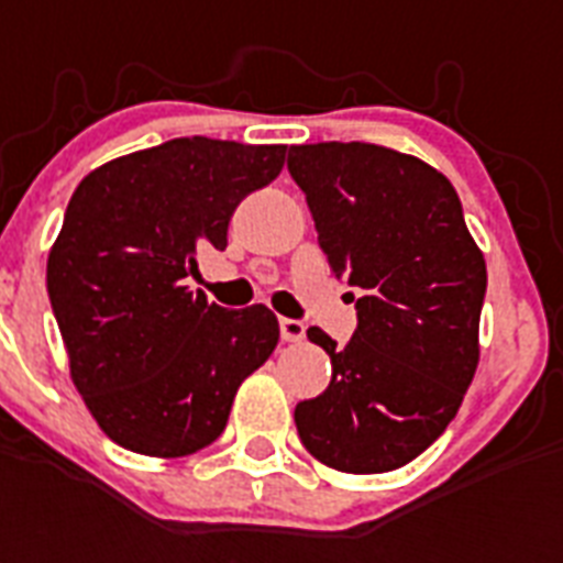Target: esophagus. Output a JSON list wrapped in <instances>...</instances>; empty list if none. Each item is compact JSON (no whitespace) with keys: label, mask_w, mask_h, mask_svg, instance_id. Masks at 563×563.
Here are the masks:
<instances>
[{"label":"esophagus","mask_w":563,"mask_h":563,"mask_svg":"<svg viewBox=\"0 0 563 563\" xmlns=\"http://www.w3.org/2000/svg\"><path fill=\"white\" fill-rule=\"evenodd\" d=\"M303 333H307L303 321H295V318H280L283 342H300V339H303Z\"/></svg>","instance_id":"obj_1"}]
</instances>
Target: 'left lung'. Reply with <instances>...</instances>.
<instances>
[{
	"label": "left lung",
	"mask_w": 563,
	"mask_h": 563,
	"mask_svg": "<svg viewBox=\"0 0 563 563\" xmlns=\"http://www.w3.org/2000/svg\"><path fill=\"white\" fill-rule=\"evenodd\" d=\"M289 172L339 280L362 289L324 394L295 406L298 435L342 473L397 471L418 459L462 406L479 365L488 272L453 184L411 154L371 143L291 145Z\"/></svg>",
	"instance_id": "8db88e82"
}]
</instances>
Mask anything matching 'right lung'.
<instances>
[{
  "label": "right lung",
  "instance_id": "right-lung-1",
  "mask_svg": "<svg viewBox=\"0 0 563 563\" xmlns=\"http://www.w3.org/2000/svg\"><path fill=\"white\" fill-rule=\"evenodd\" d=\"M286 145L180 136L104 163L78 184L48 251L46 286L69 374L101 432L178 459L228 427L245 376L277 347L268 307L189 291L198 251L228 247L239 201L268 187Z\"/></svg>",
  "mask_w": 563,
  "mask_h": 563
}]
</instances>
